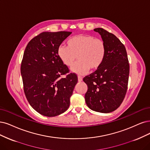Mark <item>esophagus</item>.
<instances>
[{
	"mask_svg": "<svg viewBox=\"0 0 150 150\" xmlns=\"http://www.w3.org/2000/svg\"><path fill=\"white\" fill-rule=\"evenodd\" d=\"M78 80H79V82H81V81L83 80L82 77H81V76H78Z\"/></svg>",
	"mask_w": 150,
	"mask_h": 150,
	"instance_id": "34e87169",
	"label": "esophagus"
}]
</instances>
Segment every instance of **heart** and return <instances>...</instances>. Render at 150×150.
Returning a JSON list of instances; mask_svg holds the SVG:
<instances>
[{"label":"heart","mask_w":150,"mask_h":150,"mask_svg":"<svg viewBox=\"0 0 150 150\" xmlns=\"http://www.w3.org/2000/svg\"><path fill=\"white\" fill-rule=\"evenodd\" d=\"M68 47L61 45L58 55L62 63L70 67L78 58L79 61L71 67V71L79 75H85L89 70L98 69L106 54V45L101 39L90 35H79L67 42Z\"/></svg>","instance_id":"heart-1"}]
</instances>
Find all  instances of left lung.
<instances>
[{
	"instance_id": "obj_1",
	"label": "left lung",
	"mask_w": 150,
	"mask_h": 150,
	"mask_svg": "<svg viewBox=\"0 0 150 150\" xmlns=\"http://www.w3.org/2000/svg\"><path fill=\"white\" fill-rule=\"evenodd\" d=\"M94 31L101 36L106 54L100 67L83 79L88 86L85 98L91 110L109 113L117 109L125 96L130 66L125 47L117 37L101 28Z\"/></svg>"
}]
</instances>
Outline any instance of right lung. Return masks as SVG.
I'll return each instance as SVG.
<instances>
[{
	"mask_svg": "<svg viewBox=\"0 0 150 150\" xmlns=\"http://www.w3.org/2000/svg\"><path fill=\"white\" fill-rule=\"evenodd\" d=\"M71 32H42L27 44L21 64L26 98L41 115L54 117L70 106L78 78L60 59L58 48ZM65 75V77L62 76Z\"/></svg>",
	"mask_w": 150,
	"mask_h": 150,
	"instance_id": "right-lung-1",
	"label": "right lung"
}]
</instances>
